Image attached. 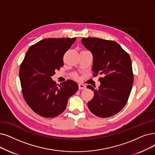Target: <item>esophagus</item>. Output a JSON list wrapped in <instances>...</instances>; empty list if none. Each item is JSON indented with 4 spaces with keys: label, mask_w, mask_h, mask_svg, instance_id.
<instances>
[{
    "label": "esophagus",
    "mask_w": 155,
    "mask_h": 155,
    "mask_svg": "<svg viewBox=\"0 0 155 155\" xmlns=\"http://www.w3.org/2000/svg\"><path fill=\"white\" fill-rule=\"evenodd\" d=\"M78 86H79V90H83V89H84L86 88V86L84 84H79Z\"/></svg>",
    "instance_id": "1"
}]
</instances>
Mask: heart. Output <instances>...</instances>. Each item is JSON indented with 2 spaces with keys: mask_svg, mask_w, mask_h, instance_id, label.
<instances>
[{
  "mask_svg": "<svg viewBox=\"0 0 155 155\" xmlns=\"http://www.w3.org/2000/svg\"><path fill=\"white\" fill-rule=\"evenodd\" d=\"M75 77H76V76H75Z\"/></svg>",
  "mask_w": 155,
  "mask_h": 155,
  "instance_id": "heart-1",
  "label": "heart"
}]
</instances>
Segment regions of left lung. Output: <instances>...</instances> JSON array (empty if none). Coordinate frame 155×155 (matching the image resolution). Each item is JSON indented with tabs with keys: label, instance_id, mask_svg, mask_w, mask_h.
I'll list each match as a JSON object with an SVG mask.
<instances>
[{
	"label": "left lung",
	"instance_id": "1",
	"mask_svg": "<svg viewBox=\"0 0 155 155\" xmlns=\"http://www.w3.org/2000/svg\"><path fill=\"white\" fill-rule=\"evenodd\" d=\"M82 44L93 54L94 76L101 74V85L95 89L94 97L88 102L91 112L100 117L112 116L127 104L132 88L134 74L128 53L114 41L97 38L81 39Z\"/></svg>",
	"mask_w": 155,
	"mask_h": 155
}]
</instances>
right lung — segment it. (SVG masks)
<instances>
[{
  "label": "right lung",
  "mask_w": 155,
  "mask_h": 155,
  "mask_svg": "<svg viewBox=\"0 0 155 155\" xmlns=\"http://www.w3.org/2000/svg\"><path fill=\"white\" fill-rule=\"evenodd\" d=\"M76 38H47L31 46L20 65L19 76L25 101L42 117H55L65 109L68 99L78 90L68 79L57 86L51 76L64 65L65 53Z\"/></svg>",
  "instance_id": "right-lung-1"
}]
</instances>
